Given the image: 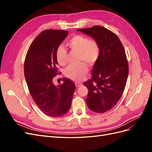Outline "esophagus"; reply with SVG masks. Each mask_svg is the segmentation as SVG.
Instances as JSON below:
<instances>
[{
	"mask_svg": "<svg viewBox=\"0 0 152 152\" xmlns=\"http://www.w3.org/2000/svg\"><path fill=\"white\" fill-rule=\"evenodd\" d=\"M82 86V84H81V83H79V82H75V86H76L77 87H79V86Z\"/></svg>",
	"mask_w": 152,
	"mask_h": 152,
	"instance_id": "obj_1",
	"label": "esophagus"
}]
</instances>
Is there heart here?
I'll return each mask as SVG.
<instances>
[{"label":"heart","mask_w":152,"mask_h":152,"mask_svg":"<svg viewBox=\"0 0 152 152\" xmlns=\"http://www.w3.org/2000/svg\"><path fill=\"white\" fill-rule=\"evenodd\" d=\"M67 45L73 51L79 53V61L94 65L97 61L100 54L99 44L95 40H89L81 35H73L67 42ZM67 51L65 48L59 46L56 51L57 61L60 65L66 63ZM89 72L88 67L84 63L78 65H70L65 70L66 76L74 81H80Z\"/></svg>","instance_id":"heart-1"}]
</instances>
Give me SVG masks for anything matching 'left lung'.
Listing matches in <instances>:
<instances>
[{
    "mask_svg": "<svg viewBox=\"0 0 152 152\" xmlns=\"http://www.w3.org/2000/svg\"><path fill=\"white\" fill-rule=\"evenodd\" d=\"M77 31L99 44L100 54L91 79L83 84L88 89L87 107L93 112L104 113L117 104L125 89L129 73L125 50L117 35L104 27L96 25Z\"/></svg>",
    "mask_w": 152,
    "mask_h": 152,
    "instance_id": "1",
    "label": "left lung"
}]
</instances>
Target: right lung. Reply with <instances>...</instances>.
I'll return each instance as SVG.
<instances>
[{"label":"right lung","instance_id":"1","mask_svg":"<svg viewBox=\"0 0 152 152\" xmlns=\"http://www.w3.org/2000/svg\"><path fill=\"white\" fill-rule=\"evenodd\" d=\"M68 31L44 30L37 37L27 52L24 73L31 96L39 109L50 117L65 115L70 108L75 86L63 78V84L55 86L58 73L57 48L68 35Z\"/></svg>","mask_w":152,"mask_h":152}]
</instances>
